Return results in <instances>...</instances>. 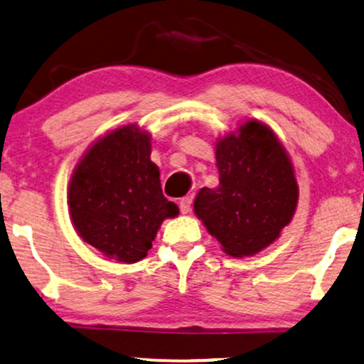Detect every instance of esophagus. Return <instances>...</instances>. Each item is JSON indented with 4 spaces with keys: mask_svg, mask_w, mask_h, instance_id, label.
Masks as SVG:
<instances>
[{
    "mask_svg": "<svg viewBox=\"0 0 364 364\" xmlns=\"http://www.w3.org/2000/svg\"><path fill=\"white\" fill-rule=\"evenodd\" d=\"M191 204H193V198L191 196H186V198H181L180 201V209L183 214H188L191 211Z\"/></svg>",
    "mask_w": 364,
    "mask_h": 364,
    "instance_id": "1",
    "label": "esophagus"
}]
</instances>
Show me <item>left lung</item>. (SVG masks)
<instances>
[{
  "label": "left lung",
  "mask_w": 364,
  "mask_h": 364,
  "mask_svg": "<svg viewBox=\"0 0 364 364\" xmlns=\"http://www.w3.org/2000/svg\"><path fill=\"white\" fill-rule=\"evenodd\" d=\"M219 184L199 189L194 214L231 257H252L294 218L299 183L285 146L264 122L249 119L216 140Z\"/></svg>",
  "instance_id": "left-lung-1"
}]
</instances>
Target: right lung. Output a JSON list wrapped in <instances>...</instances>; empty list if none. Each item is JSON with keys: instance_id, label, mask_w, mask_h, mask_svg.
I'll list each match as a JSON object with an SVG mask.
<instances>
[{"instance_id": "obj_1", "label": "right lung", "mask_w": 364, "mask_h": 364, "mask_svg": "<svg viewBox=\"0 0 364 364\" xmlns=\"http://www.w3.org/2000/svg\"><path fill=\"white\" fill-rule=\"evenodd\" d=\"M150 155V133L124 125L97 138L70 175V223L84 242L110 260L145 259L163 221L180 214L163 196L160 170Z\"/></svg>"}]
</instances>
